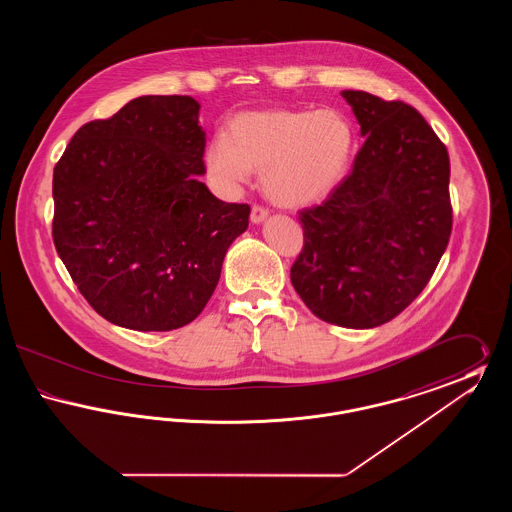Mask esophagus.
I'll return each instance as SVG.
<instances>
[{
	"label": "esophagus",
	"mask_w": 512,
	"mask_h": 512,
	"mask_svg": "<svg viewBox=\"0 0 512 512\" xmlns=\"http://www.w3.org/2000/svg\"><path fill=\"white\" fill-rule=\"evenodd\" d=\"M267 217L268 211L265 207H261V205H253V207H251V222L259 224V222H263Z\"/></svg>",
	"instance_id": "obj_1"
}]
</instances>
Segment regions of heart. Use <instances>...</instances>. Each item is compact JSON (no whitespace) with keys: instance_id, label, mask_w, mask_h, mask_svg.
Returning a JSON list of instances; mask_svg holds the SVG:
<instances>
[{"instance_id":"1","label":"heart","mask_w":512,"mask_h":512,"mask_svg":"<svg viewBox=\"0 0 512 512\" xmlns=\"http://www.w3.org/2000/svg\"><path fill=\"white\" fill-rule=\"evenodd\" d=\"M353 128L336 109H272L245 113L228 138L207 147L205 165L226 190H238L263 171L268 197L284 207H303L330 194L349 169Z\"/></svg>"}]
</instances>
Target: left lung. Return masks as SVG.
Listing matches in <instances>:
<instances>
[{
  "mask_svg": "<svg viewBox=\"0 0 512 512\" xmlns=\"http://www.w3.org/2000/svg\"><path fill=\"white\" fill-rule=\"evenodd\" d=\"M341 96L365 144L328 199L299 211L303 249L290 274L315 317L374 328L413 303L449 244V155L405 101L361 90Z\"/></svg>",
  "mask_w": 512,
  "mask_h": 512,
  "instance_id": "8db88e82",
  "label": "left lung"
}]
</instances>
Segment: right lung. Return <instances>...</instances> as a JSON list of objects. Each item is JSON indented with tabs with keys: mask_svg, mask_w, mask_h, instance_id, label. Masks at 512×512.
Returning <instances> with one entry per match:
<instances>
[{
	"mask_svg": "<svg viewBox=\"0 0 512 512\" xmlns=\"http://www.w3.org/2000/svg\"><path fill=\"white\" fill-rule=\"evenodd\" d=\"M205 132L190 96H144L80 126L53 169V244L92 309L113 324L169 332L219 284L247 203L197 180Z\"/></svg>",
	"mask_w": 512,
	"mask_h": 512,
	"instance_id": "add662e5",
	"label": "right lung"
}]
</instances>
